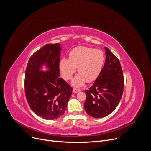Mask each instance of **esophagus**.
Listing matches in <instances>:
<instances>
[{
  "label": "esophagus",
  "mask_w": 151,
  "mask_h": 151,
  "mask_svg": "<svg viewBox=\"0 0 151 151\" xmlns=\"http://www.w3.org/2000/svg\"><path fill=\"white\" fill-rule=\"evenodd\" d=\"M81 91V90L80 89H78V88H73V92L74 93H77V92H78V91Z\"/></svg>",
  "instance_id": "esophagus-1"
}]
</instances>
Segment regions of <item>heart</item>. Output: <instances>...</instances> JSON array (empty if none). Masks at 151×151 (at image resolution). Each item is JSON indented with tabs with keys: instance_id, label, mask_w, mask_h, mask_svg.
I'll use <instances>...</instances> for the list:
<instances>
[{
	"instance_id": "heart-1",
	"label": "heart",
	"mask_w": 151,
	"mask_h": 151,
	"mask_svg": "<svg viewBox=\"0 0 151 151\" xmlns=\"http://www.w3.org/2000/svg\"><path fill=\"white\" fill-rule=\"evenodd\" d=\"M69 59L63 57L60 61L61 74L65 80H69L76 73H78L73 80V85L80 87L86 82L94 81L99 76L105 61L101 50L85 46L77 47L70 52Z\"/></svg>"
}]
</instances>
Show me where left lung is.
<instances>
[{"label": "left lung", "mask_w": 151, "mask_h": 151, "mask_svg": "<svg viewBox=\"0 0 151 151\" xmlns=\"http://www.w3.org/2000/svg\"><path fill=\"white\" fill-rule=\"evenodd\" d=\"M106 61L95 82L88 90L84 108L90 116L101 118L108 116L118 106L123 95L124 78L119 59L105 47Z\"/></svg>", "instance_id": "1"}]
</instances>
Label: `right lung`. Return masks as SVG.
I'll use <instances>...</instances> for the list:
<instances>
[{
  "label": "right lung",
  "instance_id": "1",
  "mask_svg": "<svg viewBox=\"0 0 151 151\" xmlns=\"http://www.w3.org/2000/svg\"><path fill=\"white\" fill-rule=\"evenodd\" d=\"M60 44H47L30 57L25 72L24 91L27 103L38 116L53 120L64 114L73 88L60 76ZM46 63L47 72L39 69Z\"/></svg>",
  "mask_w": 151,
  "mask_h": 151
}]
</instances>
